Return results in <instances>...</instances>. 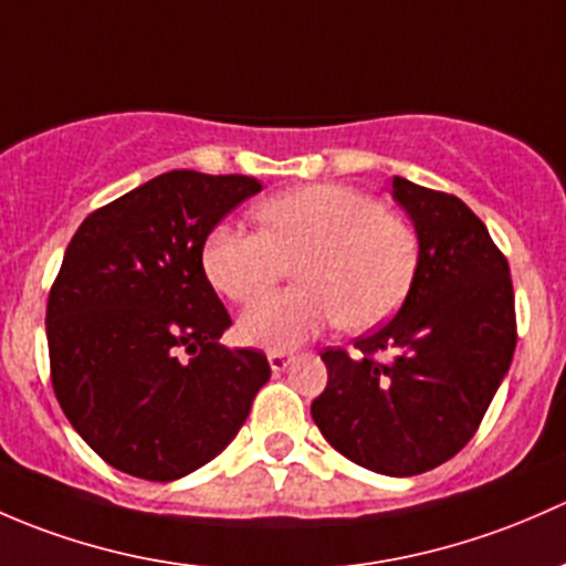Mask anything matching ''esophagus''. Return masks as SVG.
<instances>
[{
	"label": "esophagus",
	"mask_w": 566,
	"mask_h": 566,
	"mask_svg": "<svg viewBox=\"0 0 566 566\" xmlns=\"http://www.w3.org/2000/svg\"><path fill=\"white\" fill-rule=\"evenodd\" d=\"M266 359H270V368L275 373H283L291 365V354L285 352H270L266 354Z\"/></svg>",
	"instance_id": "esophagus-1"
}]
</instances>
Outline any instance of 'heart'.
I'll return each mask as SVG.
<instances>
[{
  "label": "heart",
  "instance_id": "heart-1",
  "mask_svg": "<svg viewBox=\"0 0 566 566\" xmlns=\"http://www.w3.org/2000/svg\"><path fill=\"white\" fill-rule=\"evenodd\" d=\"M261 231L223 223L203 244L209 283L250 305L294 266L300 285L240 318L250 346L289 352L324 326L363 332L387 322L417 272V231L376 198L346 185H302L253 209Z\"/></svg>",
  "mask_w": 566,
  "mask_h": 566
}]
</instances>
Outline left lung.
Segmentation results:
<instances>
[{
  "label": "left lung",
  "mask_w": 566,
  "mask_h": 566,
  "mask_svg": "<svg viewBox=\"0 0 566 566\" xmlns=\"http://www.w3.org/2000/svg\"><path fill=\"white\" fill-rule=\"evenodd\" d=\"M392 196L419 237L409 296L354 354L324 348L326 387L311 413L340 455L413 476L455 458L480 428L515 354V291L506 255L458 196L400 177Z\"/></svg>",
  "instance_id": "8db88e82"
}]
</instances>
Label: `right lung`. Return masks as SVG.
Wrapping results in <instances>:
<instances>
[{
    "mask_svg": "<svg viewBox=\"0 0 566 566\" xmlns=\"http://www.w3.org/2000/svg\"><path fill=\"white\" fill-rule=\"evenodd\" d=\"M255 177L168 171L86 214L49 291L51 384L81 439L149 482L201 469L231 444L270 363L226 348L231 316L203 242Z\"/></svg>",
    "mask_w": 566,
    "mask_h": 566,
    "instance_id": "obj_1",
    "label": "right lung"
}]
</instances>
